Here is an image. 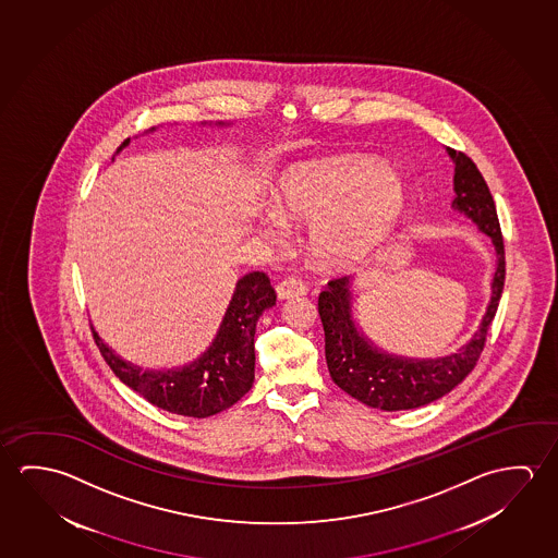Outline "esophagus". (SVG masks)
Wrapping results in <instances>:
<instances>
[{
  "mask_svg": "<svg viewBox=\"0 0 558 558\" xmlns=\"http://www.w3.org/2000/svg\"><path fill=\"white\" fill-rule=\"evenodd\" d=\"M275 291H277V296L284 301V299H294V296H304L306 292H308V287L301 279H296V277H289V279H284L281 283L275 287Z\"/></svg>",
  "mask_w": 558,
  "mask_h": 558,
  "instance_id": "1",
  "label": "esophagus"
}]
</instances>
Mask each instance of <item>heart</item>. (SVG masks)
Here are the masks:
<instances>
[{
  "label": "heart",
  "mask_w": 558,
  "mask_h": 558,
  "mask_svg": "<svg viewBox=\"0 0 558 558\" xmlns=\"http://www.w3.org/2000/svg\"><path fill=\"white\" fill-rule=\"evenodd\" d=\"M403 186L380 160L366 157L306 162L284 172L266 227L283 232L287 219L310 222V250L319 264L351 267L388 236L403 207Z\"/></svg>",
  "instance_id": "obj_1"
}]
</instances>
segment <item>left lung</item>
Returning <instances> with one entry per match:
<instances>
[{"mask_svg":"<svg viewBox=\"0 0 558 558\" xmlns=\"http://www.w3.org/2000/svg\"><path fill=\"white\" fill-rule=\"evenodd\" d=\"M456 174L451 207L468 215L495 244L496 271L487 314L468 345L440 359H405L372 345L353 319L349 277H333L319 292L318 312L326 336V361L331 380L368 408L403 411L430 403L456 388L475 368L485 349L506 279L505 239L496 205L477 165L465 153L448 147Z\"/></svg>","mask_w":558,"mask_h":558,"instance_id":"1","label":"left lung"}]
</instances>
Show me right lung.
Masks as SVG:
<instances>
[{
    "label": "right lung",
    "mask_w": 558,
    "mask_h": 558,
    "mask_svg": "<svg viewBox=\"0 0 558 558\" xmlns=\"http://www.w3.org/2000/svg\"><path fill=\"white\" fill-rule=\"evenodd\" d=\"M130 143L125 140L118 150ZM275 289L264 271L244 275L236 283L225 312L221 328L211 345L197 361L174 371H145L125 363L93 329L98 351L128 388L137 391L153 405L174 415H217L232 408L254 384V336L264 310L275 304Z\"/></svg>",
    "instance_id": "obj_1"
}]
</instances>
